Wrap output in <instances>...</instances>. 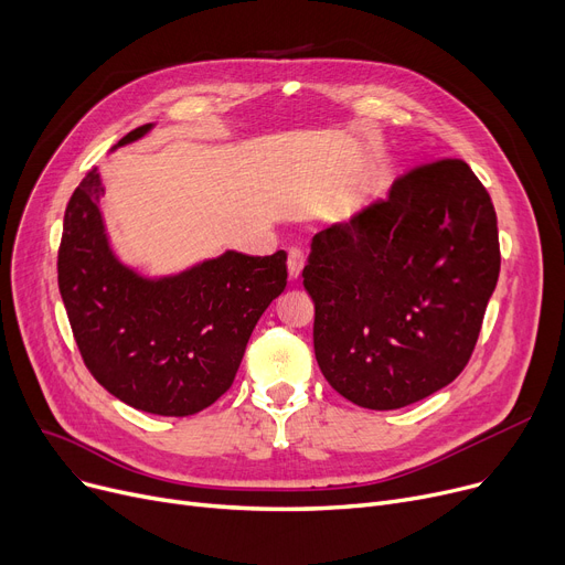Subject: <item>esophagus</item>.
Masks as SVG:
<instances>
[{"mask_svg": "<svg viewBox=\"0 0 565 565\" xmlns=\"http://www.w3.org/2000/svg\"><path fill=\"white\" fill-rule=\"evenodd\" d=\"M286 265H288V279L298 281L302 275V267H305V254L300 249H290Z\"/></svg>", "mask_w": 565, "mask_h": 565, "instance_id": "34e87169", "label": "esophagus"}]
</instances>
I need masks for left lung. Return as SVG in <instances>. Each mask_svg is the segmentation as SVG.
Masks as SVG:
<instances>
[{
    "instance_id": "1",
    "label": "left lung",
    "mask_w": 565,
    "mask_h": 565,
    "mask_svg": "<svg viewBox=\"0 0 565 565\" xmlns=\"http://www.w3.org/2000/svg\"><path fill=\"white\" fill-rule=\"evenodd\" d=\"M499 265L494 205L467 162L396 178L387 199L313 235L302 277L324 380L369 409L447 387L477 345Z\"/></svg>"
}]
</instances>
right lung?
I'll use <instances>...</instances> for the list:
<instances>
[{
	"mask_svg": "<svg viewBox=\"0 0 565 565\" xmlns=\"http://www.w3.org/2000/svg\"><path fill=\"white\" fill-rule=\"evenodd\" d=\"M151 128H135L116 146ZM103 194L92 169L68 201L58 245V292L79 354L118 401L160 417H190L233 384L258 318L286 288V252L228 249L185 273L148 279L111 252Z\"/></svg>",
	"mask_w": 565,
	"mask_h": 565,
	"instance_id": "1",
	"label": "right lung"
}]
</instances>
